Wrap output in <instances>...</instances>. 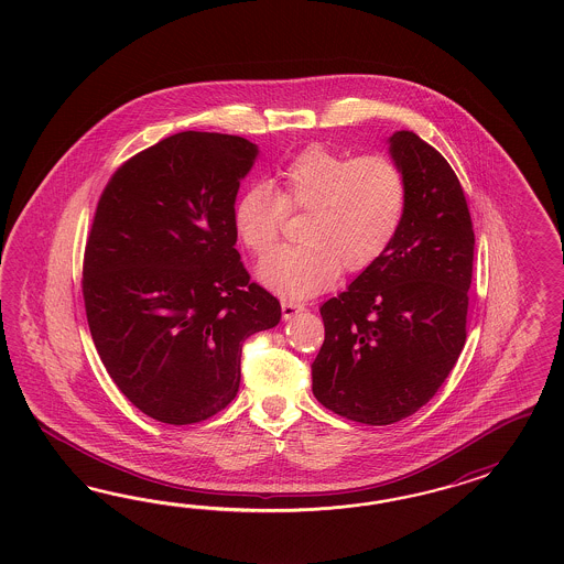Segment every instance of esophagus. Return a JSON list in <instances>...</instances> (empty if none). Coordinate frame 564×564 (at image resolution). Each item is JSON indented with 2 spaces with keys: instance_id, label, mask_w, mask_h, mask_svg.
Wrapping results in <instances>:
<instances>
[{
  "instance_id": "obj_1",
  "label": "esophagus",
  "mask_w": 564,
  "mask_h": 564,
  "mask_svg": "<svg viewBox=\"0 0 564 564\" xmlns=\"http://www.w3.org/2000/svg\"><path fill=\"white\" fill-rule=\"evenodd\" d=\"M281 310H283V318L285 321H290V318H293L297 312H302L304 310V304H297V302H281Z\"/></svg>"
}]
</instances>
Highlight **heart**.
Masks as SVG:
<instances>
[{
    "mask_svg": "<svg viewBox=\"0 0 564 564\" xmlns=\"http://www.w3.org/2000/svg\"><path fill=\"white\" fill-rule=\"evenodd\" d=\"M408 208V184L384 154L347 156L323 144L295 154L269 184H252L234 206L243 248L264 258L276 243L285 213L306 210L297 238L279 248L258 276L271 290L306 300L328 290L341 271L364 273L391 248Z\"/></svg>",
    "mask_w": 564,
    "mask_h": 564,
    "instance_id": "b5f03b06",
    "label": "heart"
}]
</instances>
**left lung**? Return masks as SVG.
<instances>
[{"label": "left lung", "instance_id": "8db88e82", "mask_svg": "<svg viewBox=\"0 0 564 564\" xmlns=\"http://www.w3.org/2000/svg\"><path fill=\"white\" fill-rule=\"evenodd\" d=\"M389 142L408 184L405 217L384 257L321 307L325 343L312 364L314 397L368 426L426 405L459 359L476 246L443 154L410 130Z\"/></svg>", "mask_w": 564, "mask_h": 564}]
</instances>
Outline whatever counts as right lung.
<instances>
[{"mask_svg": "<svg viewBox=\"0 0 564 564\" xmlns=\"http://www.w3.org/2000/svg\"><path fill=\"white\" fill-rule=\"evenodd\" d=\"M241 137L180 132L130 156L102 189L83 262L86 321L121 393L156 422L213 417L238 394L241 345L281 321L236 250Z\"/></svg>", "mask_w": 564, "mask_h": 564, "instance_id": "1", "label": "right lung"}]
</instances>
